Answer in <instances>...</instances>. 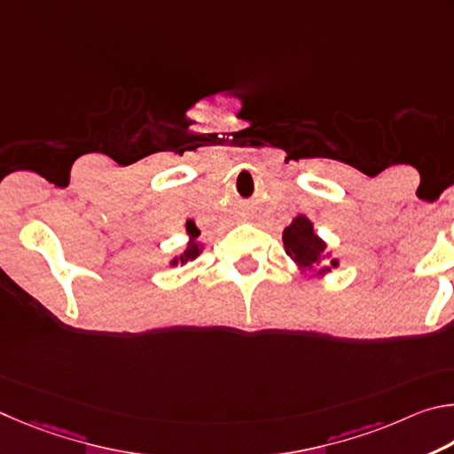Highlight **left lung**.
I'll return each mask as SVG.
<instances>
[{"label":"left lung","instance_id":"left-lung-1","mask_svg":"<svg viewBox=\"0 0 454 454\" xmlns=\"http://www.w3.org/2000/svg\"><path fill=\"white\" fill-rule=\"evenodd\" d=\"M283 247L305 277H325L339 267V259L331 257L327 243L315 233L313 223L305 215H297L291 225L285 227Z\"/></svg>","mask_w":454,"mask_h":454}]
</instances>
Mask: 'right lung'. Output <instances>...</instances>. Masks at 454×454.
Returning <instances> with one entry per match:
<instances>
[{
    "instance_id": "add662e5",
    "label": "right lung",
    "mask_w": 454,
    "mask_h": 454,
    "mask_svg": "<svg viewBox=\"0 0 454 454\" xmlns=\"http://www.w3.org/2000/svg\"><path fill=\"white\" fill-rule=\"evenodd\" d=\"M185 231H187V237H189L187 247L183 249V253H179V255H175V257L169 261L171 267H177V265L183 267V265H187L189 261L197 259V257L203 253V243L199 241V235H201V231H199V229H197L195 225H191V223H187V225H185Z\"/></svg>"
}]
</instances>
